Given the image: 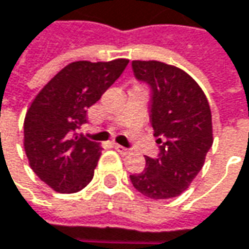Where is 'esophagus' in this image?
<instances>
[{"mask_svg":"<svg viewBox=\"0 0 249 249\" xmlns=\"http://www.w3.org/2000/svg\"><path fill=\"white\" fill-rule=\"evenodd\" d=\"M114 148H115V149H117V151H118L121 155H128V154L131 152V149H129V148H125V147H123V145H118V144H115V145H114Z\"/></svg>","mask_w":249,"mask_h":249,"instance_id":"obj_1","label":"esophagus"}]
</instances>
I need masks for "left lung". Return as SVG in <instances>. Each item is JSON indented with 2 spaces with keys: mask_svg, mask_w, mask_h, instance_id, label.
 Segmentation results:
<instances>
[{
  "mask_svg": "<svg viewBox=\"0 0 249 249\" xmlns=\"http://www.w3.org/2000/svg\"><path fill=\"white\" fill-rule=\"evenodd\" d=\"M137 81L151 88L149 120L160 152L147 168L129 175L134 188L152 199L178 196L201 171L213 147V120L205 94L182 70L160 61H132Z\"/></svg>",
  "mask_w": 249,
  "mask_h": 249,
  "instance_id": "obj_1",
  "label": "left lung"
}]
</instances>
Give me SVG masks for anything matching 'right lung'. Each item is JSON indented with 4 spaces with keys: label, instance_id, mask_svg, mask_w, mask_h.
<instances>
[{
    "label": "right lung",
    "instance_id": "add662e5",
    "mask_svg": "<svg viewBox=\"0 0 249 249\" xmlns=\"http://www.w3.org/2000/svg\"><path fill=\"white\" fill-rule=\"evenodd\" d=\"M128 59L77 61L67 65L36 95L24 121V148L41 181L57 192L89 184L101 148L77 131L87 111L120 78Z\"/></svg>",
    "mask_w": 249,
    "mask_h": 249
}]
</instances>
